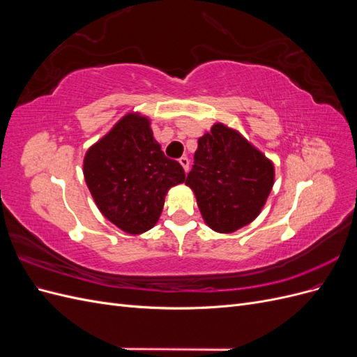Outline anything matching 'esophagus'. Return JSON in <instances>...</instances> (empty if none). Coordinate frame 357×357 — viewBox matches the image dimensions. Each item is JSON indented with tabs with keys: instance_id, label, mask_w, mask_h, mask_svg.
<instances>
[{
	"instance_id": "34e87169",
	"label": "esophagus",
	"mask_w": 357,
	"mask_h": 357,
	"mask_svg": "<svg viewBox=\"0 0 357 357\" xmlns=\"http://www.w3.org/2000/svg\"><path fill=\"white\" fill-rule=\"evenodd\" d=\"M178 162H180V165L183 167V169H185V171L188 172V171H189V159H188L186 156H183V158L178 159Z\"/></svg>"
}]
</instances>
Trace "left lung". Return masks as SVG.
Listing matches in <instances>:
<instances>
[{
	"mask_svg": "<svg viewBox=\"0 0 357 357\" xmlns=\"http://www.w3.org/2000/svg\"><path fill=\"white\" fill-rule=\"evenodd\" d=\"M186 185L205 223L231 234L261 213L274 185V165L238 132L215 123L198 139Z\"/></svg>",
	"mask_w": 357,
	"mask_h": 357,
	"instance_id": "obj_1",
	"label": "left lung"
}]
</instances>
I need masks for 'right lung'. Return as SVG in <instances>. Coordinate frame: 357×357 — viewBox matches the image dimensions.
Masks as SVG:
<instances>
[{"label":"right lung","mask_w":357,"mask_h":357,"mask_svg":"<svg viewBox=\"0 0 357 357\" xmlns=\"http://www.w3.org/2000/svg\"><path fill=\"white\" fill-rule=\"evenodd\" d=\"M83 174L101 213L128 234L152 229L185 169L164 155L147 117L126 114L84 156Z\"/></svg>","instance_id":"1"}]
</instances>
